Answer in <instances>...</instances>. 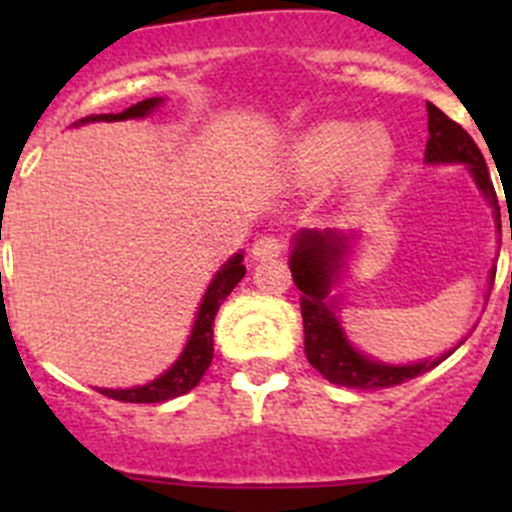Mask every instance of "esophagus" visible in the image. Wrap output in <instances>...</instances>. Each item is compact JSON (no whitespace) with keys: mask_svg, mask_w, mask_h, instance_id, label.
Instances as JSON below:
<instances>
[{"mask_svg":"<svg viewBox=\"0 0 512 512\" xmlns=\"http://www.w3.org/2000/svg\"><path fill=\"white\" fill-rule=\"evenodd\" d=\"M282 251H284V243L279 241V238H274V235H261V238H256V241H253L251 259L253 261H271V259H277Z\"/></svg>","mask_w":512,"mask_h":512,"instance_id":"obj_1","label":"esophagus"}]
</instances>
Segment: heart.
Wrapping results in <instances>:
<instances>
[{
    "instance_id": "obj_1",
    "label": "heart",
    "mask_w": 512,
    "mask_h": 512,
    "mask_svg": "<svg viewBox=\"0 0 512 512\" xmlns=\"http://www.w3.org/2000/svg\"><path fill=\"white\" fill-rule=\"evenodd\" d=\"M397 143L379 125L366 128L351 120H323L302 130L284 153V174L302 192H318L346 174L354 200L382 189L395 169Z\"/></svg>"
}]
</instances>
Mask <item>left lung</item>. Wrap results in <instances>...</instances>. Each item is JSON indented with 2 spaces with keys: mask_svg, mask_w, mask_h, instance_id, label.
I'll use <instances>...</instances> for the list:
<instances>
[{
  "mask_svg": "<svg viewBox=\"0 0 512 512\" xmlns=\"http://www.w3.org/2000/svg\"><path fill=\"white\" fill-rule=\"evenodd\" d=\"M428 107V143H425V164H461L467 166L469 176L482 192L487 205L492 207L497 228H500V205L492 187L490 171H487L485 156L472 140V135L461 128L459 122L443 115L436 104ZM354 233H338V230H300L292 238V253H289V269L297 289L302 292V325H305V354L330 384L351 387V390H382L395 384L408 382L431 372L433 366L449 359L459 343L451 351L436 356V359L413 361V364H384V361L366 356L364 351L348 341L346 330L338 320V297L333 289L338 284V274L346 266ZM512 241V225H510ZM495 282V266L490 269V284ZM512 284V277H510Z\"/></svg>",
  "mask_w": 512,
  "mask_h": 512,
  "instance_id": "1",
  "label": "left lung"
}]
</instances>
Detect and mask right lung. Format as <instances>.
Instances as JSON below:
<instances>
[{
	"label": "right lung",
	"mask_w": 512,
	"mask_h": 512,
	"mask_svg": "<svg viewBox=\"0 0 512 512\" xmlns=\"http://www.w3.org/2000/svg\"><path fill=\"white\" fill-rule=\"evenodd\" d=\"M164 104V97H151L143 99V102L133 104L128 110L117 112V115H89L81 117L76 125H87V122H117V120H135V117H148L153 110H158ZM246 277V266H243V251H238L235 256H230L215 277H212L210 287H207L205 297H202L200 307H197V318H194L192 333L187 338V346L182 348V354L174 364L166 369L164 374H158L156 379H151L148 384H140V387H128V390H102L97 392L112 397V400L120 402H166L174 400L179 395H187L189 390H194L200 379L205 377L207 366L212 364V323H215V315L220 310V305L225 302V297L235 289V284Z\"/></svg>",
	"instance_id": "add662e5"
}]
</instances>
